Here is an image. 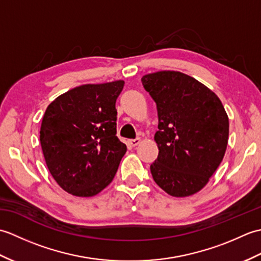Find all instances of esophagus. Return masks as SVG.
Listing matches in <instances>:
<instances>
[{
    "mask_svg": "<svg viewBox=\"0 0 261 261\" xmlns=\"http://www.w3.org/2000/svg\"><path fill=\"white\" fill-rule=\"evenodd\" d=\"M140 141H141L140 138H136V139H131V140H129V143H130V145H131L132 147H136V146L139 145Z\"/></svg>",
    "mask_w": 261,
    "mask_h": 261,
    "instance_id": "34e87169",
    "label": "esophagus"
}]
</instances>
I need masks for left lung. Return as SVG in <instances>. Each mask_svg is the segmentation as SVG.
I'll use <instances>...</instances> for the list:
<instances>
[{
    "instance_id": "left-lung-1",
    "label": "left lung",
    "mask_w": 261,
    "mask_h": 261,
    "mask_svg": "<svg viewBox=\"0 0 261 261\" xmlns=\"http://www.w3.org/2000/svg\"><path fill=\"white\" fill-rule=\"evenodd\" d=\"M157 104L159 153L150 171L171 196L201 191L218 169L228 146L229 119L220 98L193 77L158 71L141 79Z\"/></svg>"
}]
</instances>
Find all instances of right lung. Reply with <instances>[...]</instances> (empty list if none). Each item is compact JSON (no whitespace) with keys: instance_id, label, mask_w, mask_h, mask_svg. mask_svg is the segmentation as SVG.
Masks as SVG:
<instances>
[{"instance_id":"add662e5","label":"right lung","mask_w":261,"mask_h":261,"mask_svg":"<svg viewBox=\"0 0 261 261\" xmlns=\"http://www.w3.org/2000/svg\"><path fill=\"white\" fill-rule=\"evenodd\" d=\"M123 85H82L48 105L40 143L49 171L67 193L90 197L113 180L126 151L116 137L115 102Z\"/></svg>"}]
</instances>
